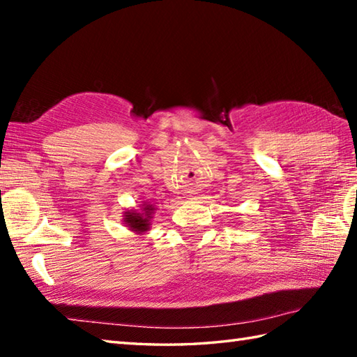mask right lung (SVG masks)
Here are the masks:
<instances>
[{
  "label": "right lung",
  "instance_id": "1",
  "mask_svg": "<svg viewBox=\"0 0 357 357\" xmlns=\"http://www.w3.org/2000/svg\"><path fill=\"white\" fill-rule=\"evenodd\" d=\"M144 211H146V213H138V211H127L124 221L133 231L141 233V231H146L149 229V219H150V213L153 211V207H150V206L144 207ZM142 214L146 218H144V215L142 217Z\"/></svg>",
  "mask_w": 357,
  "mask_h": 357
}]
</instances>
